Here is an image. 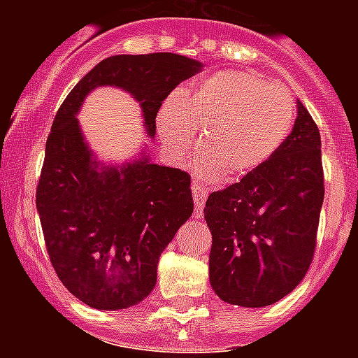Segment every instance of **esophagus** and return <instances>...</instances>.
<instances>
[{
    "label": "esophagus",
    "mask_w": 358,
    "mask_h": 358,
    "mask_svg": "<svg viewBox=\"0 0 358 358\" xmlns=\"http://www.w3.org/2000/svg\"><path fill=\"white\" fill-rule=\"evenodd\" d=\"M192 194H194V202H195V218H202V210H204V202L208 197V189L201 185V182H194L192 185Z\"/></svg>",
    "instance_id": "34e87169"
}]
</instances>
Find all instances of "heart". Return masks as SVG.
Returning <instances> with one entry per match:
<instances>
[{"label": "heart", "instance_id": "b5f03b06", "mask_svg": "<svg viewBox=\"0 0 358 358\" xmlns=\"http://www.w3.org/2000/svg\"><path fill=\"white\" fill-rule=\"evenodd\" d=\"M296 100L285 85L252 71L224 69L202 77L161 107L157 132L176 159L194 152L201 131L199 173L242 179L276 156L296 125Z\"/></svg>", "mask_w": 358, "mask_h": 358}]
</instances>
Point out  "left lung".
<instances>
[{"label":"left lung","mask_w":358,"mask_h":358,"mask_svg":"<svg viewBox=\"0 0 358 358\" xmlns=\"http://www.w3.org/2000/svg\"><path fill=\"white\" fill-rule=\"evenodd\" d=\"M322 199L321 136L297 102L296 125L276 156L208 197L215 294L229 305L260 308L292 292L314 258Z\"/></svg>","instance_id":"left-lung-1"}]
</instances>
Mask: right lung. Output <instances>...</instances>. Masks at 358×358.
Returning a JSON list of instances; mask_svg holds the SVG:
<instances>
[{"mask_svg":"<svg viewBox=\"0 0 358 358\" xmlns=\"http://www.w3.org/2000/svg\"><path fill=\"white\" fill-rule=\"evenodd\" d=\"M201 69V62L177 53L107 57L57 110L36 204L57 276L91 308L143 301L156 287L161 252L194 213V199L188 173L152 163L145 147L122 166L100 163L75 116L94 87L115 85L140 102L154 138L164 98Z\"/></svg>","mask_w":358,"mask_h":358,"instance_id":"right-lung-1","label":"right lung"}]
</instances>
